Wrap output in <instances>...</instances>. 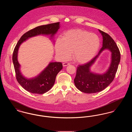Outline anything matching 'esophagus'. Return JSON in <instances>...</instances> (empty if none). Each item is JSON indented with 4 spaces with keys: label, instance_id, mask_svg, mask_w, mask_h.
<instances>
[{
    "label": "esophagus",
    "instance_id": "34e87169",
    "mask_svg": "<svg viewBox=\"0 0 132 132\" xmlns=\"http://www.w3.org/2000/svg\"><path fill=\"white\" fill-rule=\"evenodd\" d=\"M70 65V63H68V62H65V63H63V66L64 67L67 66L68 65Z\"/></svg>",
    "mask_w": 132,
    "mask_h": 132
}]
</instances>
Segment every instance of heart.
I'll use <instances>...</instances> for the list:
<instances>
[{"label":"heart","instance_id":"heart-1","mask_svg":"<svg viewBox=\"0 0 132 132\" xmlns=\"http://www.w3.org/2000/svg\"><path fill=\"white\" fill-rule=\"evenodd\" d=\"M100 46V39L96 34L75 29L65 32L62 38H57L55 48L57 55L61 60L68 59L73 51L74 60L85 64L94 58Z\"/></svg>","mask_w":132,"mask_h":132}]
</instances>
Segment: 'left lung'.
Segmentation results:
<instances>
[{"label":"left lung","instance_id":"8db88e82","mask_svg":"<svg viewBox=\"0 0 132 132\" xmlns=\"http://www.w3.org/2000/svg\"><path fill=\"white\" fill-rule=\"evenodd\" d=\"M98 31L103 38L102 47L97 55L92 60L78 67L74 80L76 88L84 93H96L107 88L113 81L120 61L119 50L112 38L106 32L100 30ZM105 49H108L112 52L111 63L109 69L102 75L91 72L90 67L101 52Z\"/></svg>","mask_w":132,"mask_h":132}]
</instances>
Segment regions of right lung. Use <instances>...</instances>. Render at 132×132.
Here are the masks:
<instances>
[{"instance_id":"add662e5","label":"right lung","mask_w":132,"mask_h":132,"mask_svg":"<svg viewBox=\"0 0 132 132\" xmlns=\"http://www.w3.org/2000/svg\"><path fill=\"white\" fill-rule=\"evenodd\" d=\"M59 28V22L38 26L24 34L14 48L12 60L17 80L23 88L32 94H44L50 90L54 84L57 74L63 68L62 64L57 62H50L38 75L31 79L26 78L21 73L20 65L18 61L19 47L29 38L38 35H50L52 38Z\"/></svg>"}]
</instances>
